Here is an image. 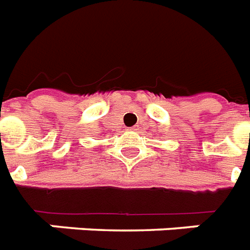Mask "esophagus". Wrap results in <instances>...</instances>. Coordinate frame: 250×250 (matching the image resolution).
<instances>
[{"instance_id":"34e87169","label":"esophagus","mask_w":250,"mask_h":250,"mask_svg":"<svg viewBox=\"0 0 250 250\" xmlns=\"http://www.w3.org/2000/svg\"><path fill=\"white\" fill-rule=\"evenodd\" d=\"M131 129H135V128H131Z\"/></svg>"}]
</instances>
